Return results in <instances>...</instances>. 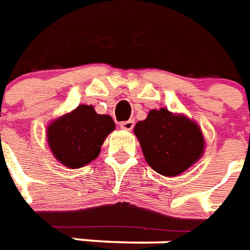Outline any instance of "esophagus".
<instances>
[{"mask_svg": "<svg viewBox=\"0 0 250 250\" xmlns=\"http://www.w3.org/2000/svg\"><path fill=\"white\" fill-rule=\"evenodd\" d=\"M134 120H125V122H122L120 123V128H123V130H127V131H130L134 128Z\"/></svg>", "mask_w": 250, "mask_h": 250, "instance_id": "1", "label": "esophagus"}]
</instances>
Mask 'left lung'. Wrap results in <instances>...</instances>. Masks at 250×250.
<instances>
[{"instance_id": "left-lung-1", "label": "left lung", "mask_w": 250, "mask_h": 250, "mask_svg": "<svg viewBox=\"0 0 250 250\" xmlns=\"http://www.w3.org/2000/svg\"><path fill=\"white\" fill-rule=\"evenodd\" d=\"M134 132L147 164L167 177L183 173L203 154L204 139L198 125L165 108L150 111Z\"/></svg>"}]
</instances>
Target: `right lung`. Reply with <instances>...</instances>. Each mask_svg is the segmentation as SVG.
Returning <instances> with one entry per match:
<instances>
[{
    "label": "right lung",
    "instance_id": "obj_1",
    "mask_svg": "<svg viewBox=\"0 0 250 250\" xmlns=\"http://www.w3.org/2000/svg\"><path fill=\"white\" fill-rule=\"evenodd\" d=\"M113 128L111 116L96 113L92 105H78L48 125L47 139L55 158L77 169L97 158L101 145Z\"/></svg>",
    "mask_w": 250,
    "mask_h": 250
}]
</instances>
